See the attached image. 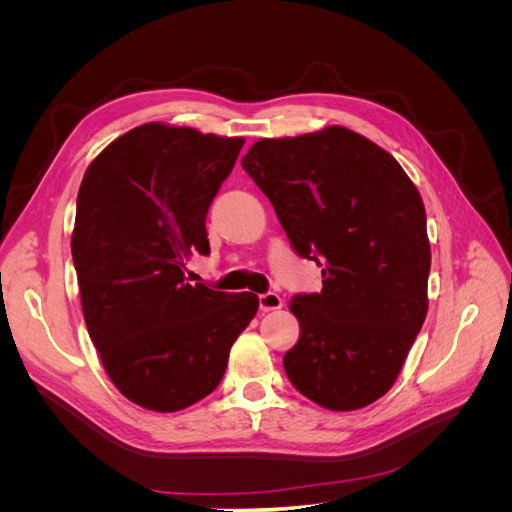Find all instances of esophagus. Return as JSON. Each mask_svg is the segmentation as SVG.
<instances>
[{
  "label": "esophagus",
  "instance_id": "esophagus-1",
  "mask_svg": "<svg viewBox=\"0 0 512 512\" xmlns=\"http://www.w3.org/2000/svg\"><path fill=\"white\" fill-rule=\"evenodd\" d=\"M258 305H260V312H275V309H282L284 301H282L280 294L267 292V294H260Z\"/></svg>",
  "mask_w": 512,
  "mask_h": 512
}]
</instances>
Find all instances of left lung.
Returning a JSON list of instances; mask_svg holds the SVG:
<instances>
[{
  "mask_svg": "<svg viewBox=\"0 0 512 512\" xmlns=\"http://www.w3.org/2000/svg\"><path fill=\"white\" fill-rule=\"evenodd\" d=\"M322 290L297 294L286 376L314 404L350 412L395 384L427 316L423 198L399 162L342 126L260 138L241 160Z\"/></svg>",
  "mask_w": 512,
  "mask_h": 512,
  "instance_id": "obj_1",
  "label": "left lung"
}]
</instances>
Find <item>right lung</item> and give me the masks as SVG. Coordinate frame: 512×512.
<instances>
[{
	"label": "right lung",
	"instance_id": "obj_1",
	"mask_svg": "<svg viewBox=\"0 0 512 512\" xmlns=\"http://www.w3.org/2000/svg\"><path fill=\"white\" fill-rule=\"evenodd\" d=\"M243 143L151 121L85 170L72 230L83 316L108 378L145 410L179 412L213 393L258 312L252 292L183 275L209 252L207 211Z\"/></svg>",
	"mask_w": 512,
	"mask_h": 512
}]
</instances>
